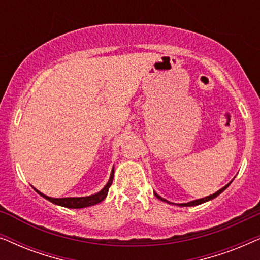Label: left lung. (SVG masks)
<instances>
[{
	"instance_id": "left-lung-1",
	"label": "left lung",
	"mask_w": 260,
	"mask_h": 260,
	"mask_svg": "<svg viewBox=\"0 0 260 260\" xmlns=\"http://www.w3.org/2000/svg\"><path fill=\"white\" fill-rule=\"evenodd\" d=\"M233 181V180H232ZM232 181H231L230 183H227L225 187H222L221 189H219L218 191H215L214 194H211V195H208V197H206V198H202V199H198V200H193V201H189V202H186V204H173V202H170V201H168V200H166V199H163L162 197H159V195L157 194V193H155L154 191V194H155V197L158 199V200H161V201H165V202H167V204H172V205H177V206H181V207H190V206H198V205H201V204H204V202H207V201H211V200H213V199H215L216 197H218V195H220L222 193L223 190L226 189L227 187L230 186L231 183H232Z\"/></svg>"
}]
</instances>
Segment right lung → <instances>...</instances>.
Returning a JSON list of instances; mask_svg holds the SVG:
<instances>
[{"label":"right lung","instance_id":"add662e5","mask_svg":"<svg viewBox=\"0 0 260 260\" xmlns=\"http://www.w3.org/2000/svg\"><path fill=\"white\" fill-rule=\"evenodd\" d=\"M113 174H115V169L112 168L111 170V175H110V179L108 181V183L105 184V187L103 188L102 190H99L98 193H95L93 195H88V197H79V198H51L45 195L41 191H39L37 188H34V190L37 191L38 194H40L42 198H45L46 200L51 201L52 204H55L58 206H62V207L66 208H86V207H91V206H94L102 202L108 195L109 188L112 184L113 181Z\"/></svg>","mask_w":260,"mask_h":260}]
</instances>
